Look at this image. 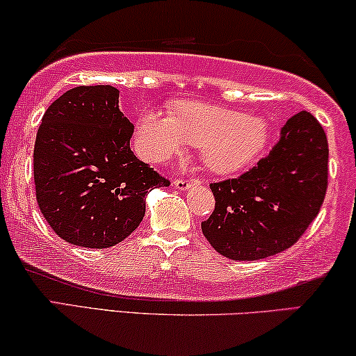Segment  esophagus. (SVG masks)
<instances>
[{"label": "esophagus", "instance_id": "obj_1", "mask_svg": "<svg viewBox=\"0 0 356 356\" xmlns=\"http://www.w3.org/2000/svg\"><path fill=\"white\" fill-rule=\"evenodd\" d=\"M197 183H199V179H193V178H189V179L178 178V179H175V181H173L175 188H178L179 191H186V189L191 188L193 184H197Z\"/></svg>", "mask_w": 356, "mask_h": 356}]
</instances>
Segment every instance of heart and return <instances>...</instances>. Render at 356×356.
<instances>
[{
    "instance_id": "obj_1",
    "label": "heart",
    "mask_w": 356,
    "mask_h": 356,
    "mask_svg": "<svg viewBox=\"0 0 356 356\" xmlns=\"http://www.w3.org/2000/svg\"><path fill=\"white\" fill-rule=\"evenodd\" d=\"M270 140L267 121L194 100L173 104L172 116L149 108L136 126L139 154L160 162L186 145L201 147L204 162L218 173L241 172L256 162Z\"/></svg>"
}]
</instances>
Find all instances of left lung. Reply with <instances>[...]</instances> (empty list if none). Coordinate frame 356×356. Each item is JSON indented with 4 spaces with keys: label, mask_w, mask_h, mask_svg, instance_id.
<instances>
[{
    "label": "left lung",
    "mask_w": 356,
    "mask_h": 356,
    "mask_svg": "<svg viewBox=\"0 0 356 356\" xmlns=\"http://www.w3.org/2000/svg\"><path fill=\"white\" fill-rule=\"evenodd\" d=\"M329 145L308 111L291 116L269 155L238 178L211 183L216 209L201 223L213 250L256 261L293 246L319 213L327 189Z\"/></svg>",
    "instance_id": "8db88e82"
}]
</instances>
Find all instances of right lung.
I'll return each mask as SVG.
<instances>
[{
  "instance_id": "add662e5",
  "label": "right lung",
  "mask_w": 356,
  "mask_h": 356,
  "mask_svg": "<svg viewBox=\"0 0 356 356\" xmlns=\"http://www.w3.org/2000/svg\"><path fill=\"white\" fill-rule=\"evenodd\" d=\"M120 90L79 86L48 106L33 147L38 207L63 240L110 248L145 213V196L170 181L129 147L134 126L121 113Z\"/></svg>"
}]
</instances>
